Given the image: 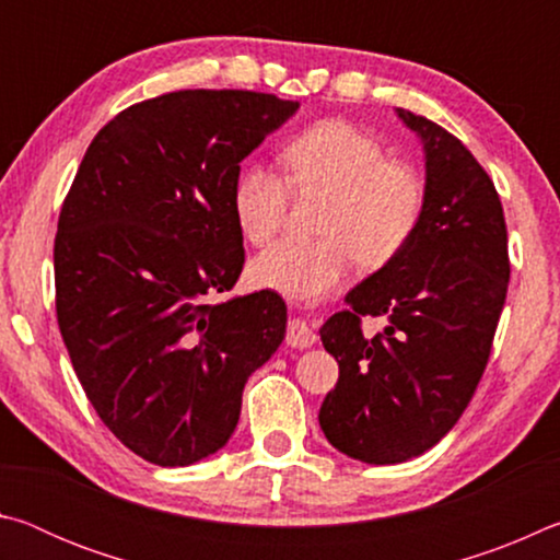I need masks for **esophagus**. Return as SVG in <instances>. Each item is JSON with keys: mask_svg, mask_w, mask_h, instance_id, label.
Listing matches in <instances>:
<instances>
[{"mask_svg": "<svg viewBox=\"0 0 560 560\" xmlns=\"http://www.w3.org/2000/svg\"><path fill=\"white\" fill-rule=\"evenodd\" d=\"M318 340V336L314 334V328H308V324L306 320H301V318H293V320H289V330H287V343L291 346V348H299V350H303V348H311Z\"/></svg>", "mask_w": 560, "mask_h": 560, "instance_id": "1", "label": "esophagus"}]
</instances>
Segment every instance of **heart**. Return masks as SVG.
Here are the masks:
<instances>
[{"label":"heart","mask_w":560,"mask_h":560,"mask_svg":"<svg viewBox=\"0 0 560 560\" xmlns=\"http://www.w3.org/2000/svg\"><path fill=\"white\" fill-rule=\"evenodd\" d=\"M299 192H324L318 240H281L254 257V287L311 301L343 283L355 259L383 269L412 242L424 214V185L410 165L387 160L365 130L318 120L281 150ZM291 189L271 167H244L232 187V214L246 242L267 244L287 222Z\"/></svg>","instance_id":"1"}]
</instances>
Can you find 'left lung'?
Segmentation results:
<instances>
[{
    "instance_id": "obj_1",
    "label": "left lung",
    "mask_w": 560,
    "mask_h": 560,
    "mask_svg": "<svg viewBox=\"0 0 560 560\" xmlns=\"http://www.w3.org/2000/svg\"><path fill=\"white\" fill-rule=\"evenodd\" d=\"M424 153V214L387 267L348 291L320 326L338 383L318 410L326 440L350 459L400 464L434 447L469 405L491 353L509 287L506 222L497 187L457 138L395 108ZM360 315H381L365 339Z\"/></svg>"
}]
</instances>
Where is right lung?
<instances>
[{
	"label": "right lung",
	"mask_w": 560,
	"mask_h": 560,
	"mask_svg": "<svg viewBox=\"0 0 560 560\" xmlns=\"http://www.w3.org/2000/svg\"><path fill=\"white\" fill-rule=\"evenodd\" d=\"M299 101L175 91L118 113L83 155L54 242L56 316L73 371L116 438L160 467L230 442L249 375L287 336L273 291L240 279V163Z\"/></svg>",
	"instance_id": "obj_1"
}]
</instances>
